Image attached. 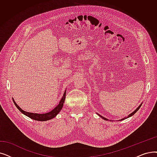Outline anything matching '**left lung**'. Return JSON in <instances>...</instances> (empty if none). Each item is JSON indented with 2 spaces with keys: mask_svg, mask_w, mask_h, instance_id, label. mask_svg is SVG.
<instances>
[{
  "mask_svg": "<svg viewBox=\"0 0 157 157\" xmlns=\"http://www.w3.org/2000/svg\"><path fill=\"white\" fill-rule=\"evenodd\" d=\"M140 106H141V105H140V106H139V107H138V108H137V109H136V110H135V111H134L133 112H132V113L131 114H129V115H128V117H124V119H127V118H128V117H131V116H132V115H134V114H135V113L136 112H137V111L139 110V109L140 108ZM99 115V116H100V117H101V118H103V119H105V120H106V121H108V119H107L105 118L104 117H103V116H101V115ZM124 119H121V120H123Z\"/></svg>",
  "mask_w": 157,
  "mask_h": 157,
  "instance_id": "left-lung-1",
  "label": "left lung"
}]
</instances>
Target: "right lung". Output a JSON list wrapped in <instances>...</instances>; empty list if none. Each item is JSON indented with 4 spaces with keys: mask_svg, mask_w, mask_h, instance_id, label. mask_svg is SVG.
Returning a JSON list of instances; mask_svg holds the SVG:
<instances>
[{
    "mask_svg": "<svg viewBox=\"0 0 157 157\" xmlns=\"http://www.w3.org/2000/svg\"><path fill=\"white\" fill-rule=\"evenodd\" d=\"M65 95H66V91L64 92L63 97L62 98V99L60 100L59 103L58 104V105L54 108L52 111H51L50 112H48L47 113H44V114H39V113H30V112H25L24 110H22L21 108H20L13 100V102H14V104L16 106V107L18 109V110L21 112L23 114H24L26 116L29 117V118L33 119V120H36V121H48L50 120L52 118H54V117L56 116V115L60 112V110L62 109V107L63 106V103L65 101Z\"/></svg>",
    "mask_w": 157,
    "mask_h": 157,
    "instance_id": "right-lung-1",
    "label": "right lung"
}]
</instances>
